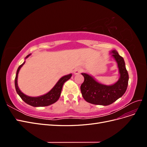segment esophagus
<instances>
[{"label": "esophagus", "mask_w": 147, "mask_h": 147, "mask_svg": "<svg viewBox=\"0 0 147 147\" xmlns=\"http://www.w3.org/2000/svg\"><path fill=\"white\" fill-rule=\"evenodd\" d=\"M82 72V69L81 67H77L74 69V74L75 75H77V74H80Z\"/></svg>", "instance_id": "34e87169"}]
</instances>
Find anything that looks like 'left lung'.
Masks as SVG:
<instances>
[{
	"label": "left lung",
	"mask_w": 147,
	"mask_h": 147,
	"mask_svg": "<svg viewBox=\"0 0 147 147\" xmlns=\"http://www.w3.org/2000/svg\"><path fill=\"white\" fill-rule=\"evenodd\" d=\"M112 56L118 63L120 78L113 85L106 86L97 82L90 75L82 73L84 82L80 90L84 99L95 105H109L121 97L125 93L128 84L129 75L123 57L117 51L113 50Z\"/></svg>",
	"instance_id": "obj_1"
}]
</instances>
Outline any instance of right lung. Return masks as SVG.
<instances>
[{"label":"right lung","mask_w":147,"mask_h":147,"mask_svg":"<svg viewBox=\"0 0 147 147\" xmlns=\"http://www.w3.org/2000/svg\"><path fill=\"white\" fill-rule=\"evenodd\" d=\"M29 55H30L26 56V58L28 57ZM24 63L25 62L19 66L18 69L17 70L16 75L15 77V80L16 91L18 94V95L20 96L21 98L22 99V100L24 101L26 104H28L33 107H45V106L50 105L52 104H54L55 102H56L59 98L61 91H62V88H63L64 83L66 81H67L70 78V77H72V74L65 75V76L62 77L57 82V83L56 84V85L54 86V88H53L50 92H48L47 94L42 96H39V97H29L23 94V93L20 90L18 86V83H17L18 75L20 69H21V67L24 65Z\"/></svg>","instance_id":"right-lung-1"}]
</instances>
